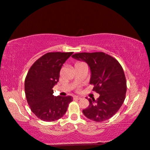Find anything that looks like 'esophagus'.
I'll return each instance as SVG.
<instances>
[{"instance_id": "obj_1", "label": "esophagus", "mask_w": 150, "mask_h": 150, "mask_svg": "<svg viewBox=\"0 0 150 150\" xmlns=\"http://www.w3.org/2000/svg\"><path fill=\"white\" fill-rule=\"evenodd\" d=\"M74 99H78V100H79V99H81V98L79 97V96H74Z\"/></svg>"}]
</instances>
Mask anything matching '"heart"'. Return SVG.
I'll use <instances>...</instances> for the list:
<instances>
[{
	"label": "heart",
	"mask_w": 150,
	"mask_h": 150,
	"mask_svg": "<svg viewBox=\"0 0 150 150\" xmlns=\"http://www.w3.org/2000/svg\"><path fill=\"white\" fill-rule=\"evenodd\" d=\"M80 63H81V62H79V63H78V64H80Z\"/></svg>",
	"instance_id": "b5f03b06"
}]
</instances>
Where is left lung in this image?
Listing matches in <instances>:
<instances>
[{
  "label": "left lung",
  "mask_w": 150,
  "mask_h": 150,
  "mask_svg": "<svg viewBox=\"0 0 150 150\" xmlns=\"http://www.w3.org/2000/svg\"><path fill=\"white\" fill-rule=\"evenodd\" d=\"M85 62L91 72L90 84L99 97L88 99V108L83 110L85 117L96 122L108 120L114 115L124 103L126 81L122 67L117 59L105 52H81L72 55Z\"/></svg>",
  "instance_id": "1"
}]
</instances>
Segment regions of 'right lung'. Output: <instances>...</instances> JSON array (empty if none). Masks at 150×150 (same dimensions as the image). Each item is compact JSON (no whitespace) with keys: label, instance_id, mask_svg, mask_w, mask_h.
<instances>
[{"label":"right lung","instance_id":"right-lung-1","mask_svg":"<svg viewBox=\"0 0 150 150\" xmlns=\"http://www.w3.org/2000/svg\"><path fill=\"white\" fill-rule=\"evenodd\" d=\"M72 53L48 52L33 64L26 76V99L33 114L42 121L51 122L60 119L72 101L70 96L52 94V88L59 81L62 67Z\"/></svg>","mask_w":150,"mask_h":150}]
</instances>
